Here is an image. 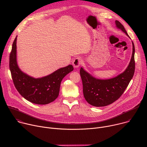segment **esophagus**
<instances>
[{
	"instance_id": "obj_1",
	"label": "esophagus",
	"mask_w": 147,
	"mask_h": 147,
	"mask_svg": "<svg viewBox=\"0 0 147 147\" xmlns=\"http://www.w3.org/2000/svg\"><path fill=\"white\" fill-rule=\"evenodd\" d=\"M81 59L79 57H77L73 61V65L75 68H78L81 65Z\"/></svg>"
}]
</instances>
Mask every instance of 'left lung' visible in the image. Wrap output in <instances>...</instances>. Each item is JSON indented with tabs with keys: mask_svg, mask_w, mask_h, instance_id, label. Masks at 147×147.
Returning a JSON list of instances; mask_svg holds the SVG:
<instances>
[{
	"mask_svg": "<svg viewBox=\"0 0 147 147\" xmlns=\"http://www.w3.org/2000/svg\"><path fill=\"white\" fill-rule=\"evenodd\" d=\"M117 28L129 36L124 26L115 21ZM133 53L129 65L122 73L110 79H98L81 67L80 73L83 86V94L87 102L96 107H105L117 100L127 87L135 70V48L133 42Z\"/></svg>",
	"mask_w": 147,
	"mask_h": 147,
	"instance_id": "8db88e82",
	"label": "left lung"
}]
</instances>
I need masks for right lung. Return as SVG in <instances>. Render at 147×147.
Masks as SVG:
<instances>
[{
  "mask_svg": "<svg viewBox=\"0 0 147 147\" xmlns=\"http://www.w3.org/2000/svg\"><path fill=\"white\" fill-rule=\"evenodd\" d=\"M17 36L10 55L9 67L14 86L20 94L27 100L35 104L46 105L58 96L60 83L67 74L74 69L72 65L57 69L41 78H34L23 72L17 61Z\"/></svg>",
  "mask_w": 147,
  "mask_h": 147,
  "instance_id": "1",
  "label": "right lung"
}]
</instances>
